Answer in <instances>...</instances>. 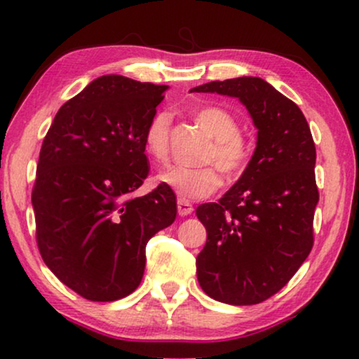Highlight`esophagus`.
<instances>
[{
    "mask_svg": "<svg viewBox=\"0 0 359 359\" xmlns=\"http://www.w3.org/2000/svg\"><path fill=\"white\" fill-rule=\"evenodd\" d=\"M177 212H179L180 217H187V215L194 212L192 203L187 202V200H179V202H177Z\"/></svg>",
    "mask_w": 359,
    "mask_h": 359,
    "instance_id": "34e87169",
    "label": "esophagus"
}]
</instances>
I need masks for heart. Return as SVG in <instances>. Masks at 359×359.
Returning <instances> with one entry per match:
<instances>
[{"mask_svg": "<svg viewBox=\"0 0 359 359\" xmlns=\"http://www.w3.org/2000/svg\"><path fill=\"white\" fill-rule=\"evenodd\" d=\"M200 126L213 137V144L207 152V161L217 162L224 174L236 175L245 169L248 147L240 136V123L226 109L205 107L195 114ZM170 114L157 111L147 123L142 142L151 159L162 162L169 154ZM161 184L174 190L180 200H202L217 192L222 185V175L217 167L170 165L157 177Z\"/></svg>", "mask_w": 359, "mask_h": 359, "instance_id": "heart-1", "label": "heart"}]
</instances>
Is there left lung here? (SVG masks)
<instances>
[{
    "instance_id": "1",
    "label": "left lung",
    "mask_w": 359,
    "mask_h": 359,
    "mask_svg": "<svg viewBox=\"0 0 359 359\" xmlns=\"http://www.w3.org/2000/svg\"><path fill=\"white\" fill-rule=\"evenodd\" d=\"M190 92L245 104L256 149L238 182L197 208L207 243L197 256L203 292L218 302L252 305L289 283L313 246L317 152L304 113L259 76L210 82Z\"/></svg>"
}]
</instances>
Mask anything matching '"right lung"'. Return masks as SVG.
I'll return each instance as SVG.
<instances>
[{"label":"right lung","instance_id":"add662e5","mask_svg":"<svg viewBox=\"0 0 359 359\" xmlns=\"http://www.w3.org/2000/svg\"><path fill=\"white\" fill-rule=\"evenodd\" d=\"M167 88L98 76L62 104L42 142L32 190L37 246L62 283L93 302L135 292L147 241L175 219V194L164 184L130 197L149 174L142 136Z\"/></svg>","mask_w":359,"mask_h":359}]
</instances>
